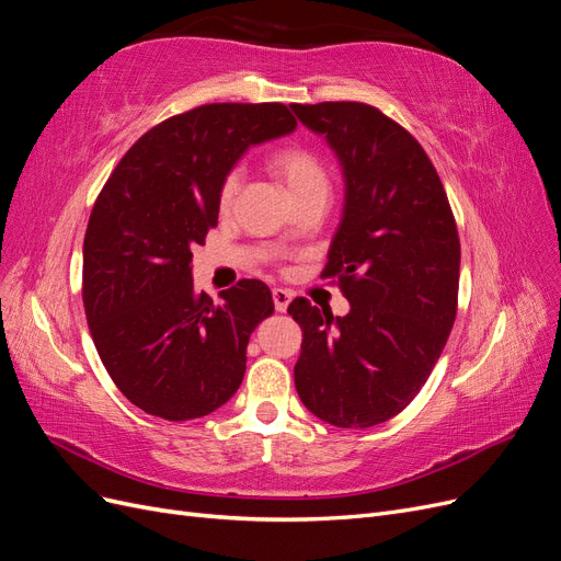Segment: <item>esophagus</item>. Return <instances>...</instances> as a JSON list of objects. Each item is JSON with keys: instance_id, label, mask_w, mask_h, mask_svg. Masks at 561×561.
<instances>
[{"instance_id": "esophagus-1", "label": "esophagus", "mask_w": 561, "mask_h": 561, "mask_svg": "<svg viewBox=\"0 0 561 561\" xmlns=\"http://www.w3.org/2000/svg\"><path fill=\"white\" fill-rule=\"evenodd\" d=\"M271 295H274V307H276V311H278V313L287 311V304L293 301V293L285 290V287H274V290H271Z\"/></svg>"}]
</instances>
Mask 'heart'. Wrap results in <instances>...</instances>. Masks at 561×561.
Instances as JSON below:
<instances>
[{"label":"heart","mask_w":561,"mask_h":561,"mask_svg":"<svg viewBox=\"0 0 561 561\" xmlns=\"http://www.w3.org/2000/svg\"><path fill=\"white\" fill-rule=\"evenodd\" d=\"M268 165L274 175L285 184V190L290 192L293 201L316 190H328L325 168H322L318 157L307 147L285 145L271 154ZM236 192H239V173H229L222 186H219V208L227 210Z\"/></svg>","instance_id":"1"}]
</instances>
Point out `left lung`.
<instances>
[{
	"label": "left lung",
	"mask_w": 561,
	"mask_h": 561,
	"mask_svg": "<svg viewBox=\"0 0 561 561\" xmlns=\"http://www.w3.org/2000/svg\"><path fill=\"white\" fill-rule=\"evenodd\" d=\"M342 163L346 198L325 278L346 316L297 297L301 402L336 428H369L410 404L443 353L458 301L461 243L447 192L423 147L365 103L290 105Z\"/></svg>",
	"instance_id": "obj_1"
}]
</instances>
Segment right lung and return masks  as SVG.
I'll list each match as a JSON object with an SVG mask.
<instances>
[{
	"label": "right lung",
	"instance_id": "obj_1",
	"mask_svg": "<svg viewBox=\"0 0 561 561\" xmlns=\"http://www.w3.org/2000/svg\"><path fill=\"white\" fill-rule=\"evenodd\" d=\"M297 118L280 103H213L147 130L100 192L83 239V309L107 375L142 412L190 421L245 375L271 290L243 278L213 301L194 290L192 248L217 227L219 186L250 145Z\"/></svg>",
	"mask_w": 561,
	"mask_h": 561
}]
</instances>
